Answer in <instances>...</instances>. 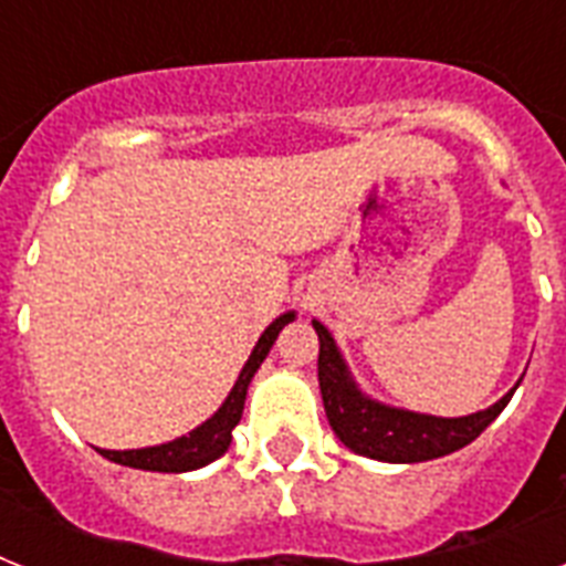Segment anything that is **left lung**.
I'll use <instances>...</instances> for the list:
<instances>
[{
    "mask_svg": "<svg viewBox=\"0 0 566 566\" xmlns=\"http://www.w3.org/2000/svg\"><path fill=\"white\" fill-rule=\"evenodd\" d=\"M314 328H317L319 337L317 376L328 426L358 455L390 461V464H417V461L449 455V452L473 443L500 417L502 408L514 396V390H511V394L502 396L500 402L491 405L488 411L455 417V420L387 408V405L367 399L353 385V378L346 373V364L337 353L328 328L317 319H314Z\"/></svg>",
    "mask_w": 566,
    "mask_h": 566,
    "instance_id": "1",
    "label": "left lung"
}]
</instances>
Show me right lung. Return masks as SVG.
I'll use <instances>...</instances> for the list:
<instances>
[{
  "label": "right lung",
  "instance_id": "obj_1",
  "mask_svg": "<svg viewBox=\"0 0 566 566\" xmlns=\"http://www.w3.org/2000/svg\"><path fill=\"white\" fill-rule=\"evenodd\" d=\"M293 319V314H282L275 319L273 326L266 328L261 340L255 344L252 355H249L247 367L240 370L238 381L231 387L229 399L222 402V408L213 413L211 420L202 422L199 429H193L185 438L172 440V443H161V447L149 449H126V452H111V449H99L102 455L108 461H117L123 467H135V470H153V473H188L196 467L211 464L213 458H220L231 443V431L240 422V413H243V402H247V387L255 376V370L261 367V361L266 358V353L273 349L275 337L287 323Z\"/></svg>",
  "mask_w": 566,
  "mask_h": 566
}]
</instances>
